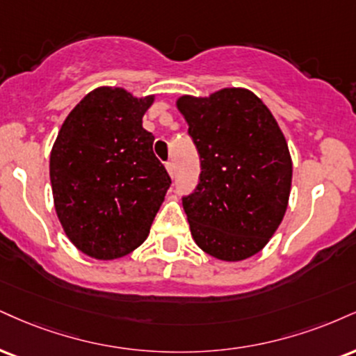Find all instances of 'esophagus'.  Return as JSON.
Instances as JSON below:
<instances>
[{
  "label": "esophagus",
  "mask_w": 356,
  "mask_h": 356,
  "mask_svg": "<svg viewBox=\"0 0 356 356\" xmlns=\"http://www.w3.org/2000/svg\"><path fill=\"white\" fill-rule=\"evenodd\" d=\"M165 169H167V172H169L170 177H174V175H175V167H174L172 162H165Z\"/></svg>",
  "instance_id": "34e87169"
}]
</instances>
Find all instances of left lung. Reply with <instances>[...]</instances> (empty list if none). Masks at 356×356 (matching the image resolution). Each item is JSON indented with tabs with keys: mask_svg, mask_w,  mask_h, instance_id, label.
Listing matches in <instances>:
<instances>
[{
	"mask_svg": "<svg viewBox=\"0 0 356 356\" xmlns=\"http://www.w3.org/2000/svg\"><path fill=\"white\" fill-rule=\"evenodd\" d=\"M200 154V182L182 205L194 242L222 262L267 245L289 207L292 157L270 109L245 88L177 97Z\"/></svg>",
	"mask_w": 356,
	"mask_h": 356,
	"instance_id": "left-lung-1",
	"label": "left lung"
}]
</instances>
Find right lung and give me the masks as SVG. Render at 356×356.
<instances>
[{
	"mask_svg": "<svg viewBox=\"0 0 356 356\" xmlns=\"http://www.w3.org/2000/svg\"><path fill=\"white\" fill-rule=\"evenodd\" d=\"M156 96L101 86L64 119L49 156L56 216L78 250L96 260L134 252L147 238L170 177L143 127Z\"/></svg>",
	"mask_w": 356,
	"mask_h": 356,
	"instance_id": "add662e5",
	"label": "right lung"
}]
</instances>
